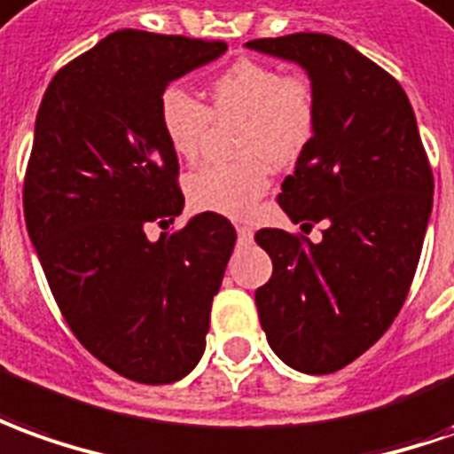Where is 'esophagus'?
<instances>
[{"label": "esophagus", "mask_w": 454, "mask_h": 454, "mask_svg": "<svg viewBox=\"0 0 454 454\" xmlns=\"http://www.w3.org/2000/svg\"><path fill=\"white\" fill-rule=\"evenodd\" d=\"M237 239H239V245H249L254 239V232L249 227H237Z\"/></svg>", "instance_id": "34e87169"}]
</instances>
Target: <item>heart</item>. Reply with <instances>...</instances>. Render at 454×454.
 <instances>
[{"label": "heart", "instance_id": "b5f03b06", "mask_svg": "<svg viewBox=\"0 0 454 454\" xmlns=\"http://www.w3.org/2000/svg\"><path fill=\"white\" fill-rule=\"evenodd\" d=\"M209 108L180 86L160 93L158 121L180 160H195L212 118H239L234 153L239 160L205 165L187 177L192 207L249 217L269 187V165L296 162L317 136L318 106L311 81L281 76L277 66L239 59L209 81Z\"/></svg>", "mask_w": 454, "mask_h": 454}]
</instances>
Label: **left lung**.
I'll list each match as a JSON object with an SVG mask.
<instances>
[{
    "mask_svg": "<svg viewBox=\"0 0 454 454\" xmlns=\"http://www.w3.org/2000/svg\"><path fill=\"white\" fill-rule=\"evenodd\" d=\"M245 46L301 66L317 93V136L277 202L301 230H326L321 242L259 230L274 271L254 301L271 351L324 376L398 317L433 212V170L405 90L351 43L289 34Z\"/></svg>",
    "mask_w": 454,
    "mask_h": 454,
    "instance_id": "obj_1",
    "label": "left lung"
}]
</instances>
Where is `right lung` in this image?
Listing matches in <instances>:
<instances>
[{
  "label": "right lung",
  "mask_w": 454,
  "mask_h": 454,
  "mask_svg": "<svg viewBox=\"0 0 454 454\" xmlns=\"http://www.w3.org/2000/svg\"><path fill=\"white\" fill-rule=\"evenodd\" d=\"M227 43L123 29L64 66L43 93L24 220L56 304L101 364L136 383L185 378L205 353L237 232L215 212L170 227L185 197L158 101Z\"/></svg>",
  "instance_id": "1"
}]
</instances>
